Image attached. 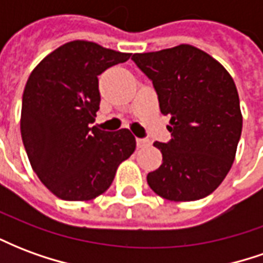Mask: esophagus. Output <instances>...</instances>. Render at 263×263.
<instances>
[{
  "mask_svg": "<svg viewBox=\"0 0 263 263\" xmlns=\"http://www.w3.org/2000/svg\"><path fill=\"white\" fill-rule=\"evenodd\" d=\"M149 145H151L149 139H145V138H137L138 148H145V146H149Z\"/></svg>",
  "mask_w": 263,
  "mask_h": 263,
  "instance_id": "obj_1",
  "label": "esophagus"
}]
</instances>
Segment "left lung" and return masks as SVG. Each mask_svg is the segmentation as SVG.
Segmentation results:
<instances>
[{
	"label": "left lung",
	"mask_w": 263,
	"mask_h": 263,
	"mask_svg": "<svg viewBox=\"0 0 263 263\" xmlns=\"http://www.w3.org/2000/svg\"><path fill=\"white\" fill-rule=\"evenodd\" d=\"M152 81L160 112L171 118L169 142L149 187L171 201H194L218 187L235 159L242 131L237 87L230 73L203 50L179 45L131 58Z\"/></svg>",
	"instance_id": "obj_1"
}]
</instances>
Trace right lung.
Listing matches in <instances>:
<instances>
[{"instance_id": "obj_1", "label": "right lung", "mask_w": 263, "mask_h": 263, "mask_svg": "<svg viewBox=\"0 0 263 263\" xmlns=\"http://www.w3.org/2000/svg\"><path fill=\"white\" fill-rule=\"evenodd\" d=\"M131 53L73 41L33 69L22 96L21 135L32 169L62 200L103 194L137 146L129 129L91 126L100 109L98 76Z\"/></svg>"}]
</instances>
